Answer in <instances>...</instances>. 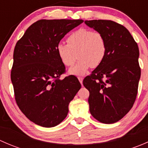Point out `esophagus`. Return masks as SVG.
Instances as JSON below:
<instances>
[{
	"instance_id": "esophagus-1",
	"label": "esophagus",
	"mask_w": 148,
	"mask_h": 148,
	"mask_svg": "<svg viewBox=\"0 0 148 148\" xmlns=\"http://www.w3.org/2000/svg\"><path fill=\"white\" fill-rule=\"evenodd\" d=\"M78 79L79 81V82L81 84H82V82H83V77H78Z\"/></svg>"
}]
</instances>
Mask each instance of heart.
<instances>
[{
	"label": "heart",
	"instance_id": "b5f03b06",
	"mask_svg": "<svg viewBox=\"0 0 148 148\" xmlns=\"http://www.w3.org/2000/svg\"><path fill=\"white\" fill-rule=\"evenodd\" d=\"M67 44L60 43L56 46L59 59L66 66H72L77 59L78 63L69 70L75 75H84L91 66L95 68L102 64L107 52L104 36L97 31L80 28L70 34Z\"/></svg>",
	"mask_w": 148,
	"mask_h": 148
}]
</instances>
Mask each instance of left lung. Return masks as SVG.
Instances as JSON below:
<instances>
[{
	"label": "left lung",
	"mask_w": 148,
	"mask_h": 148,
	"mask_svg": "<svg viewBox=\"0 0 148 148\" xmlns=\"http://www.w3.org/2000/svg\"><path fill=\"white\" fill-rule=\"evenodd\" d=\"M84 23L101 33L107 45L102 64L83 81L89 92V111L102 123H114L132 109L138 95L141 74L138 44L125 26L112 21Z\"/></svg>",
	"instance_id": "8db88e82"
}]
</instances>
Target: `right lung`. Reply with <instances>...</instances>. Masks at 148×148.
I'll return each mask as SVG.
<instances>
[{"instance_id":"right-lung-1","label":"right lung","mask_w":148,"mask_h":148,"mask_svg":"<svg viewBox=\"0 0 148 148\" xmlns=\"http://www.w3.org/2000/svg\"><path fill=\"white\" fill-rule=\"evenodd\" d=\"M83 21L41 19L30 26L16 43L10 73L15 99L21 111L36 125L52 127L61 123L81 88L75 76L59 79L66 68L56 46Z\"/></svg>"}]
</instances>
